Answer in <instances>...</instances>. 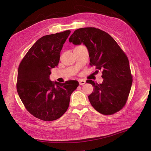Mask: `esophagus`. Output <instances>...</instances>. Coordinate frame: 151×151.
Returning a JSON list of instances; mask_svg holds the SVG:
<instances>
[{"label":"esophagus","instance_id":"obj_1","mask_svg":"<svg viewBox=\"0 0 151 151\" xmlns=\"http://www.w3.org/2000/svg\"><path fill=\"white\" fill-rule=\"evenodd\" d=\"M78 82H79L80 85H84L86 83V81L83 79H80L79 81H78Z\"/></svg>","mask_w":151,"mask_h":151}]
</instances>
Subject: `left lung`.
Listing matches in <instances>:
<instances>
[{"label": "left lung", "mask_w": 151, "mask_h": 151, "mask_svg": "<svg viewBox=\"0 0 151 151\" xmlns=\"http://www.w3.org/2000/svg\"><path fill=\"white\" fill-rule=\"evenodd\" d=\"M69 41L74 45L84 44L88 51L90 65L102 70V83L87 81L94 87L88 96L91 106L104 115H111L122 109L133 80L128 59L116 40L99 29L84 27L76 30Z\"/></svg>", "instance_id": "1"}]
</instances>
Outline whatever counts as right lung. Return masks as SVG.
I'll list each match as a JSON object with an SVG mask.
<instances>
[{
	"label": "right lung",
	"mask_w": 151,
	"mask_h": 151,
	"mask_svg": "<svg viewBox=\"0 0 151 151\" xmlns=\"http://www.w3.org/2000/svg\"><path fill=\"white\" fill-rule=\"evenodd\" d=\"M70 33L68 30L40 38L19 65L18 95L29 112L42 120L60 118L68 109L72 93L79 85L77 81L62 83L49 78L51 69L58 66L61 50Z\"/></svg>",
	"instance_id": "right-lung-1"
}]
</instances>
